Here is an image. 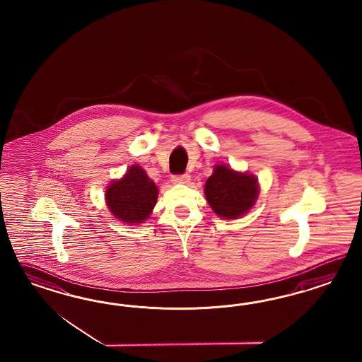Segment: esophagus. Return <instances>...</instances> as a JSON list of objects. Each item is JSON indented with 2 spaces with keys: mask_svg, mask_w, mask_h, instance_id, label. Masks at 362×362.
Segmentation results:
<instances>
[{
  "mask_svg": "<svg viewBox=\"0 0 362 362\" xmlns=\"http://www.w3.org/2000/svg\"><path fill=\"white\" fill-rule=\"evenodd\" d=\"M189 179H191V176L188 175V174H183V175H174L171 177V182L174 183V185H186L189 182Z\"/></svg>",
  "mask_w": 362,
  "mask_h": 362,
  "instance_id": "34e87169",
  "label": "esophagus"
}]
</instances>
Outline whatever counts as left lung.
I'll return each instance as SVG.
<instances>
[{
    "mask_svg": "<svg viewBox=\"0 0 362 362\" xmlns=\"http://www.w3.org/2000/svg\"><path fill=\"white\" fill-rule=\"evenodd\" d=\"M209 207L223 219H238L252 209L259 195L257 177L226 165L214 167L204 186Z\"/></svg>",
    "mask_w": 362,
    "mask_h": 362,
    "instance_id": "left-lung-1",
    "label": "left lung"
}]
</instances>
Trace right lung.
Masks as SVG:
<instances>
[{"label": "right lung", "mask_w": 362, "mask_h": 362, "mask_svg": "<svg viewBox=\"0 0 362 362\" xmlns=\"http://www.w3.org/2000/svg\"><path fill=\"white\" fill-rule=\"evenodd\" d=\"M106 204L111 215L127 224H141L150 218L158 199V187L139 165L127 170L123 177L110 183Z\"/></svg>", "instance_id": "obj_1"}]
</instances>
